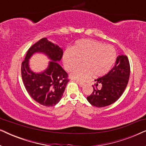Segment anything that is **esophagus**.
Wrapping results in <instances>:
<instances>
[{"label": "esophagus", "mask_w": 146, "mask_h": 146, "mask_svg": "<svg viewBox=\"0 0 146 146\" xmlns=\"http://www.w3.org/2000/svg\"><path fill=\"white\" fill-rule=\"evenodd\" d=\"M76 83L78 84L79 86H80V87H82L84 85V82H79V81H78V80L76 81Z\"/></svg>", "instance_id": "obj_1"}]
</instances>
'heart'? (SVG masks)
Here are the masks:
<instances>
[{
	"mask_svg": "<svg viewBox=\"0 0 146 146\" xmlns=\"http://www.w3.org/2000/svg\"><path fill=\"white\" fill-rule=\"evenodd\" d=\"M116 58V52L112 46H106L100 41L82 39L76 42L72 49L64 52L62 62L65 68L71 71L80 63L82 66L74 70L71 78L84 80L92 74L102 77L107 74L112 68Z\"/></svg>",
	"mask_w": 146,
	"mask_h": 146,
	"instance_id": "heart-1",
	"label": "heart"
}]
</instances>
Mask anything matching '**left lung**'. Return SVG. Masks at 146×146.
Masks as SVG:
<instances>
[{"instance_id": "8db88e82", "label": "left lung", "mask_w": 146, "mask_h": 146, "mask_svg": "<svg viewBox=\"0 0 146 146\" xmlns=\"http://www.w3.org/2000/svg\"><path fill=\"white\" fill-rule=\"evenodd\" d=\"M130 66L128 58L125 55L117 57L114 66L107 74L95 80V85L100 86L95 89L87 100L94 106L102 108L112 104L117 100L124 92L128 83Z\"/></svg>"}]
</instances>
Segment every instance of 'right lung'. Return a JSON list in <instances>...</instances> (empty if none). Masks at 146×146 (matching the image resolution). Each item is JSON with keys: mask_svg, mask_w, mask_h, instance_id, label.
<instances>
[{"mask_svg": "<svg viewBox=\"0 0 146 146\" xmlns=\"http://www.w3.org/2000/svg\"><path fill=\"white\" fill-rule=\"evenodd\" d=\"M43 53L50 60L44 71L36 73L29 67V60L35 53ZM63 50L58 45L43 38L28 50L21 66L22 78L31 98L40 104L53 106L60 101L68 82V74L58 64Z\"/></svg>", "mask_w": 146, "mask_h": 146, "instance_id": "obj_1", "label": "right lung"}]
</instances>
